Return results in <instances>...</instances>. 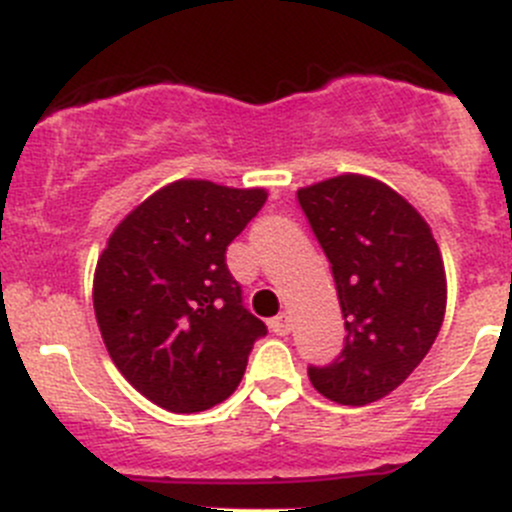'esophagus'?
Wrapping results in <instances>:
<instances>
[{
	"mask_svg": "<svg viewBox=\"0 0 512 512\" xmlns=\"http://www.w3.org/2000/svg\"><path fill=\"white\" fill-rule=\"evenodd\" d=\"M270 329L275 334H280V337H285V334L292 332V319H289V314L282 312V314H277V317H272Z\"/></svg>",
	"mask_w": 512,
	"mask_h": 512,
	"instance_id": "1",
	"label": "esophagus"
}]
</instances>
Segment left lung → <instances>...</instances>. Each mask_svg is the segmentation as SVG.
<instances>
[{
    "label": "left lung",
    "instance_id": "left-lung-1",
    "mask_svg": "<svg viewBox=\"0 0 512 512\" xmlns=\"http://www.w3.org/2000/svg\"><path fill=\"white\" fill-rule=\"evenodd\" d=\"M297 198L332 265L347 329L342 354L309 366V381L342 406L374 404L409 379L441 332V250L414 205L381 180L337 175Z\"/></svg>",
    "mask_w": 512,
    "mask_h": 512
}]
</instances>
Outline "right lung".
I'll return each mask as SVG.
<instances>
[{"label":"right lung","mask_w":512,"mask_h":512,"mask_svg":"<svg viewBox=\"0 0 512 512\" xmlns=\"http://www.w3.org/2000/svg\"><path fill=\"white\" fill-rule=\"evenodd\" d=\"M265 200L262 188L175 180L108 237L94 275L98 329L128 384L160 409L195 414L225 401L267 334L225 265Z\"/></svg>","instance_id":"1"}]
</instances>
